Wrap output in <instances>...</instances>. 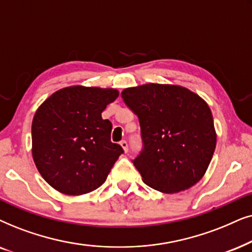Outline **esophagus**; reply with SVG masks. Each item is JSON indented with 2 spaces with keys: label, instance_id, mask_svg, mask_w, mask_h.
<instances>
[{
  "label": "esophagus",
  "instance_id": "34e87169",
  "mask_svg": "<svg viewBox=\"0 0 252 252\" xmlns=\"http://www.w3.org/2000/svg\"><path fill=\"white\" fill-rule=\"evenodd\" d=\"M120 145L121 146H122V149H123V151H124V152H128V143H126V140H121V142H120Z\"/></svg>",
  "mask_w": 252,
  "mask_h": 252
}]
</instances>
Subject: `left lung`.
Listing matches in <instances>:
<instances>
[{
  "mask_svg": "<svg viewBox=\"0 0 252 252\" xmlns=\"http://www.w3.org/2000/svg\"><path fill=\"white\" fill-rule=\"evenodd\" d=\"M121 95L139 120L143 151L133 165L143 182L176 193L200 181L217 145L205 100L183 86L153 83L124 89Z\"/></svg>",
  "mask_w": 252,
  "mask_h": 252,
  "instance_id": "left-lung-1",
  "label": "left lung"
}]
</instances>
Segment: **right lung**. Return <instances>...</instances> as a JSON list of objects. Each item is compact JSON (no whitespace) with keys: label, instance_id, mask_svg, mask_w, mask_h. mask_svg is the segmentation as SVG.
<instances>
[{"label":"right lung","instance_id":"obj_1","mask_svg":"<svg viewBox=\"0 0 252 252\" xmlns=\"http://www.w3.org/2000/svg\"><path fill=\"white\" fill-rule=\"evenodd\" d=\"M119 91L69 86L53 93L32 121V156L43 180L60 192L79 196L98 189L123 153L110 142L112 123L101 113Z\"/></svg>","mask_w":252,"mask_h":252}]
</instances>
